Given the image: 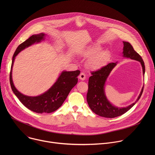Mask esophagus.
<instances>
[{
	"mask_svg": "<svg viewBox=\"0 0 155 155\" xmlns=\"http://www.w3.org/2000/svg\"><path fill=\"white\" fill-rule=\"evenodd\" d=\"M79 78L81 80H84L86 79V75L84 72H81L79 75Z\"/></svg>",
	"mask_w": 155,
	"mask_h": 155,
	"instance_id": "1",
	"label": "esophagus"
}]
</instances>
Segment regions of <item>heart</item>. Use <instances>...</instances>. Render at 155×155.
<instances>
[{
	"label": "heart",
	"mask_w": 155,
	"mask_h": 155,
	"mask_svg": "<svg viewBox=\"0 0 155 155\" xmlns=\"http://www.w3.org/2000/svg\"><path fill=\"white\" fill-rule=\"evenodd\" d=\"M99 45H94L85 52L86 56L91 58L88 62V66L93 70H99L103 68L110 59V54L108 51H101Z\"/></svg>",
	"instance_id": "b5f03b06"
}]
</instances>
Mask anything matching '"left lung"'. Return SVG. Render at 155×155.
Masks as SVG:
<instances>
[{"instance_id":"8db88e82","label":"left lung","mask_w":155,"mask_h":155,"mask_svg":"<svg viewBox=\"0 0 155 155\" xmlns=\"http://www.w3.org/2000/svg\"><path fill=\"white\" fill-rule=\"evenodd\" d=\"M123 56L139 61L142 64L143 74H145V64L142 57L134 50L129 42L123 41ZM116 65L117 62L109 63L101 69L91 72L92 75L88 81V90L86 96L88 105L94 113L102 117L111 118L125 114L139 100L143 93V87L137 101L126 107L118 108L108 101L104 92L105 82L109 74Z\"/></svg>"}]
</instances>
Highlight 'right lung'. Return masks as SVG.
<instances>
[{
  "instance_id": "1",
  "label": "right lung",
  "mask_w": 155,
  "mask_h": 155,
  "mask_svg": "<svg viewBox=\"0 0 155 155\" xmlns=\"http://www.w3.org/2000/svg\"><path fill=\"white\" fill-rule=\"evenodd\" d=\"M45 34L33 35L24 42L21 43L16 48L12 59L10 72V83L12 91L20 102L31 111L38 113L50 114L58 109L67 98L72 88L78 82L77 77L80 73L79 70L72 72H62L57 81L46 93L36 97H29L20 93L15 87L12 77V71L16 56L23 49L35 42L43 39Z\"/></svg>"
}]
</instances>
